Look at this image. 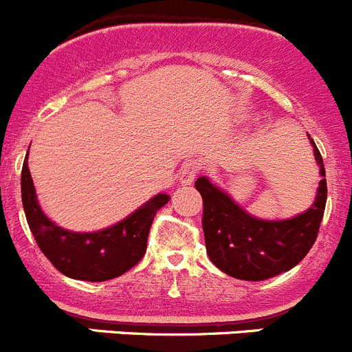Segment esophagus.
I'll return each instance as SVG.
<instances>
[{"instance_id":"1","label":"esophagus","mask_w":352,"mask_h":352,"mask_svg":"<svg viewBox=\"0 0 352 352\" xmlns=\"http://www.w3.org/2000/svg\"><path fill=\"white\" fill-rule=\"evenodd\" d=\"M201 168V162L198 159H188L186 162H183L179 171V183L181 184H191L193 183L195 176L198 175Z\"/></svg>"}]
</instances>
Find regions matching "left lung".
Wrapping results in <instances>:
<instances>
[{
	"instance_id": "8db88e82",
	"label": "left lung",
	"mask_w": 352,
	"mask_h": 352,
	"mask_svg": "<svg viewBox=\"0 0 352 352\" xmlns=\"http://www.w3.org/2000/svg\"><path fill=\"white\" fill-rule=\"evenodd\" d=\"M309 144L322 179L311 207L291 219L267 221L255 217L207 176L195 181V188L204 198L205 246L219 270L234 279L265 280L287 272L308 255L318 236L327 204L323 159L313 138Z\"/></svg>"
}]
</instances>
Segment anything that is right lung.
<instances>
[{
	"instance_id": "right-lung-1",
	"label": "right lung",
	"mask_w": 352,
	"mask_h": 352,
	"mask_svg": "<svg viewBox=\"0 0 352 352\" xmlns=\"http://www.w3.org/2000/svg\"><path fill=\"white\" fill-rule=\"evenodd\" d=\"M29 152L22 168V201L27 222L41 252L69 279L102 283L123 276L137 265L147 250L152 221L169 201L157 193L123 221L94 232H76L51 221L37 201L29 169Z\"/></svg>"
}]
</instances>
